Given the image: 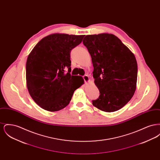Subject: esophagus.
<instances>
[{
    "mask_svg": "<svg viewBox=\"0 0 160 160\" xmlns=\"http://www.w3.org/2000/svg\"><path fill=\"white\" fill-rule=\"evenodd\" d=\"M83 78L84 81L86 83H88V82H89L90 81V79H89V77L88 76V75H84V76H83Z\"/></svg>",
    "mask_w": 160,
    "mask_h": 160,
    "instance_id": "esophagus-1",
    "label": "esophagus"
}]
</instances>
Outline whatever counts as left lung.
Returning <instances> with one entry per match:
<instances>
[{"label":"left lung","instance_id":"obj_1","mask_svg":"<svg viewBox=\"0 0 160 160\" xmlns=\"http://www.w3.org/2000/svg\"><path fill=\"white\" fill-rule=\"evenodd\" d=\"M91 56L94 82L99 98L93 106L106 112L121 109L136 89L137 63L129 48L113 34L86 35L83 40Z\"/></svg>","mask_w":160,"mask_h":160}]
</instances>
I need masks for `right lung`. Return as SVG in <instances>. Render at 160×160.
I'll return each instance as SVG.
<instances>
[{"label":"right lung","mask_w":160,"mask_h":160,"mask_svg":"<svg viewBox=\"0 0 160 160\" xmlns=\"http://www.w3.org/2000/svg\"><path fill=\"white\" fill-rule=\"evenodd\" d=\"M84 35L53 33L34 47L26 62V83L33 101L42 108L56 112L68 106L83 78L71 76L70 53Z\"/></svg>","instance_id":"1"}]
</instances>
